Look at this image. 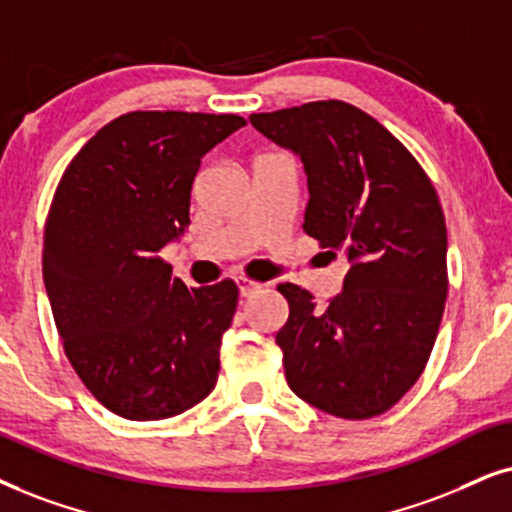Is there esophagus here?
I'll return each mask as SVG.
<instances>
[{
  "mask_svg": "<svg viewBox=\"0 0 512 512\" xmlns=\"http://www.w3.org/2000/svg\"><path fill=\"white\" fill-rule=\"evenodd\" d=\"M236 286H238V293H241V297H250L262 288V283L252 281V278H245V276H236Z\"/></svg>",
  "mask_w": 512,
  "mask_h": 512,
  "instance_id": "1",
  "label": "esophagus"
}]
</instances>
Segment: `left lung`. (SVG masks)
Returning a JSON list of instances; mask_svg holds the SVG:
<instances>
[{
    "mask_svg": "<svg viewBox=\"0 0 512 512\" xmlns=\"http://www.w3.org/2000/svg\"><path fill=\"white\" fill-rule=\"evenodd\" d=\"M252 127L300 155L309 203L304 234L349 271L319 309L281 283L286 326L276 333L286 380L323 413L364 420L392 409L428 364L442 323L446 224L437 191L399 139L345 101L252 113Z\"/></svg>",
    "mask_w": 512,
    "mask_h": 512,
    "instance_id": "obj_1",
    "label": "left lung"
}]
</instances>
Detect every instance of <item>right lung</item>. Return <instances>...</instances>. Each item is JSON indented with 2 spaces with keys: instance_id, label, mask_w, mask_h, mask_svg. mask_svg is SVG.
Wrapping results in <instances>:
<instances>
[{
  "instance_id": "1",
  "label": "right lung",
  "mask_w": 512,
  "mask_h": 512,
  "mask_svg": "<svg viewBox=\"0 0 512 512\" xmlns=\"http://www.w3.org/2000/svg\"><path fill=\"white\" fill-rule=\"evenodd\" d=\"M243 125L241 115H120L58 181L42 250L51 314L70 366L122 418H172L215 390L236 283L186 288L158 252L191 224L200 158Z\"/></svg>"
}]
</instances>
